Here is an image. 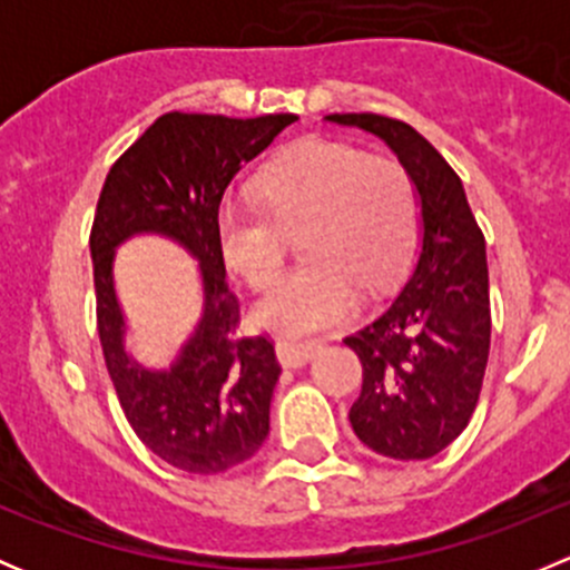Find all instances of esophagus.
Wrapping results in <instances>:
<instances>
[{"label": "esophagus", "mask_w": 570, "mask_h": 570, "mask_svg": "<svg viewBox=\"0 0 570 570\" xmlns=\"http://www.w3.org/2000/svg\"><path fill=\"white\" fill-rule=\"evenodd\" d=\"M275 353L284 366H303L320 353V342H295V338H278Z\"/></svg>", "instance_id": "esophagus-1"}]
</instances>
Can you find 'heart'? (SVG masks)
<instances>
[{
  "label": "heart",
  "instance_id": "heart-1",
  "mask_svg": "<svg viewBox=\"0 0 570 570\" xmlns=\"http://www.w3.org/2000/svg\"><path fill=\"white\" fill-rule=\"evenodd\" d=\"M264 206L223 204L217 250L234 275L264 292L278 281L286 232H303L308 264L286 275L256 308L275 331H317L355 306L358 289H383L407 267L422 206L405 165L364 148L306 140L258 178Z\"/></svg>",
  "mask_w": 570,
  "mask_h": 570
}]
</instances>
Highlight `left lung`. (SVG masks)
Listing matches in <instances>:
<instances>
[{"label":"left lung","mask_w":570,"mask_h":570,"mask_svg":"<svg viewBox=\"0 0 570 570\" xmlns=\"http://www.w3.org/2000/svg\"><path fill=\"white\" fill-rule=\"evenodd\" d=\"M325 120L386 140L422 198V245L392 306L344 336L361 361L350 407L355 435L377 455L424 461L469 424L491 350L485 237L461 176L405 120L333 112Z\"/></svg>","instance_id":"8db88e82"}]
</instances>
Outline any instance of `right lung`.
I'll return each instance as SVG.
<instances>
[{"label":"right lung","mask_w":570,"mask_h":570,"mask_svg":"<svg viewBox=\"0 0 570 570\" xmlns=\"http://www.w3.org/2000/svg\"><path fill=\"white\" fill-rule=\"evenodd\" d=\"M297 115L165 112L115 159L90 228L96 322L126 422L157 458L187 474H220L250 461L269 433L281 364L267 333H239L215 220L232 178ZM137 230L168 233L202 262L205 320L170 373H148L122 353L111 286L114 245Z\"/></svg>","instance_id":"obj_1"}]
</instances>
